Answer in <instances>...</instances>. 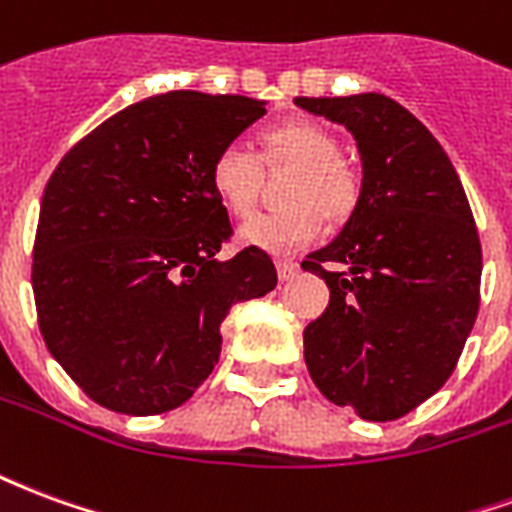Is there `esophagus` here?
I'll return each instance as SVG.
<instances>
[{
  "label": "esophagus",
  "mask_w": 512,
  "mask_h": 512,
  "mask_svg": "<svg viewBox=\"0 0 512 512\" xmlns=\"http://www.w3.org/2000/svg\"><path fill=\"white\" fill-rule=\"evenodd\" d=\"M277 271H279V279H282V282H288V279L299 277L301 263H296V260H279Z\"/></svg>",
  "instance_id": "34e87169"
}]
</instances>
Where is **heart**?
I'll use <instances>...</instances> for the list:
<instances>
[{"instance_id":"heart-1","label":"heart","mask_w":512,"mask_h":512,"mask_svg":"<svg viewBox=\"0 0 512 512\" xmlns=\"http://www.w3.org/2000/svg\"><path fill=\"white\" fill-rule=\"evenodd\" d=\"M263 161L296 164L288 183V208L252 216L241 227V241L266 252H296L315 244L323 233L321 211L345 219L359 202V175L340 156V142L318 123L293 120L260 134ZM260 158L241 142L219 147L211 161V186L233 216H249L260 194Z\"/></svg>"}]
</instances>
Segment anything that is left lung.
<instances>
[{"mask_svg":"<svg viewBox=\"0 0 512 512\" xmlns=\"http://www.w3.org/2000/svg\"><path fill=\"white\" fill-rule=\"evenodd\" d=\"M345 126L362 191L332 244L301 263L332 290L304 329V362L334 406L406 417L458 365L480 310L483 249L458 172L428 128L378 93L296 98Z\"/></svg>","mask_w":512,"mask_h":512,"instance_id":"8db88e82","label":"left lung"}]
</instances>
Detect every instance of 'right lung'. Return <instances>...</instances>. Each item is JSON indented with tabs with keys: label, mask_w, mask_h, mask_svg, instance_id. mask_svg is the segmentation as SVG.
<instances>
[{
	"label": "right lung",
	"mask_w": 512,
	"mask_h": 512,
	"mask_svg": "<svg viewBox=\"0 0 512 512\" xmlns=\"http://www.w3.org/2000/svg\"><path fill=\"white\" fill-rule=\"evenodd\" d=\"M263 115L244 95H153L51 172L32 249L38 326L98 406L147 417L186 403L219 362L230 307L277 288L257 246L216 260L233 224L211 161Z\"/></svg>",
	"instance_id": "obj_1"
}]
</instances>
